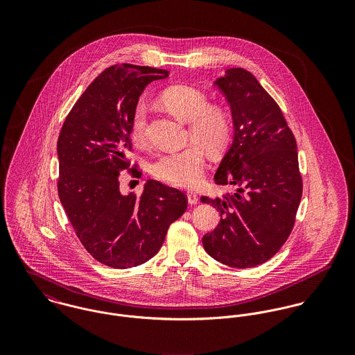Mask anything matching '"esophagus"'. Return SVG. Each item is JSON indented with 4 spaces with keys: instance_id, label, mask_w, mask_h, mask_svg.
Wrapping results in <instances>:
<instances>
[{
    "instance_id": "obj_1",
    "label": "esophagus",
    "mask_w": 355,
    "mask_h": 355,
    "mask_svg": "<svg viewBox=\"0 0 355 355\" xmlns=\"http://www.w3.org/2000/svg\"><path fill=\"white\" fill-rule=\"evenodd\" d=\"M187 201H189L190 205H197L200 200H198V196H197L196 193H193V191H189V193H187Z\"/></svg>"
}]
</instances>
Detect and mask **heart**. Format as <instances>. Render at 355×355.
Wrapping results in <instances>:
<instances>
[{
    "label": "heart",
    "mask_w": 355,
    "mask_h": 355,
    "mask_svg": "<svg viewBox=\"0 0 355 355\" xmlns=\"http://www.w3.org/2000/svg\"><path fill=\"white\" fill-rule=\"evenodd\" d=\"M162 105L180 120L190 123V137L198 145H190L182 150L166 152L155 157L150 172L153 176L178 187H193L203 175L205 158L209 154H220L232 139L234 123L224 109L210 106L207 96L191 86H173L162 92ZM148 134V107L145 101L135 103L131 114V137L142 144Z\"/></svg>",
    "instance_id": "heart-1"
}]
</instances>
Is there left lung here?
<instances>
[{"label": "left lung", "mask_w": 355, "mask_h": 355, "mask_svg": "<svg viewBox=\"0 0 355 355\" xmlns=\"http://www.w3.org/2000/svg\"><path fill=\"white\" fill-rule=\"evenodd\" d=\"M214 85L230 103L234 139L214 175L234 194L209 198L221 216L202 238L205 252L234 268L270 259L288 239L302 198V176L293 131L276 101L243 68H231Z\"/></svg>", "instance_id": "left-lung-1"}]
</instances>
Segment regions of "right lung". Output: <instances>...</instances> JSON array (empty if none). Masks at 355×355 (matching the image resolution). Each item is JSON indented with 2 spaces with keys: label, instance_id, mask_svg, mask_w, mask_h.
Wrapping results in <instances>:
<instances>
[{
  "label": "right lung",
  "instance_id": "add662e5",
  "mask_svg": "<svg viewBox=\"0 0 355 355\" xmlns=\"http://www.w3.org/2000/svg\"><path fill=\"white\" fill-rule=\"evenodd\" d=\"M166 76L165 69L132 64L106 68L60 131V201L85 249L110 268L149 261L187 209L182 191L157 180L146 182L141 197L120 191L119 175L130 168L132 109L150 82Z\"/></svg>",
  "mask_w": 355,
  "mask_h": 355
}]
</instances>
